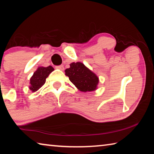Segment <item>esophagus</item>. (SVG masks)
Segmentation results:
<instances>
[{"instance_id": "obj_1", "label": "esophagus", "mask_w": 154, "mask_h": 154, "mask_svg": "<svg viewBox=\"0 0 154 154\" xmlns=\"http://www.w3.org/2000/svg\"><path fill=\"white\" fill-rule=\"evenodd\" d=\"M56 68L57 69H59V70H61V71H63L64 69V67L63 65H59V66H56Z\"/></svg>"}]
</instances>
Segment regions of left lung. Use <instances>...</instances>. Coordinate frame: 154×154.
I'll use <instances>...</instances> for the list:
<instances>
[{
    "label": "left lung",
    "mask_w": 154,
    "mask_h": 154,
    "mask_svg": "<svg viewBox=\"0 0 154 154\" xmlns=\"http://www.w3.org/2000/svg\"><path fill=\"white\" fill-rule=\"evenodd\" d=\"M65 75L82 92H90L96 89L98 78L93 72L81 62H72L69 69L65 70Z\"/></svg>",
    "instance_id": "left-lung-1"
}]
</instances>
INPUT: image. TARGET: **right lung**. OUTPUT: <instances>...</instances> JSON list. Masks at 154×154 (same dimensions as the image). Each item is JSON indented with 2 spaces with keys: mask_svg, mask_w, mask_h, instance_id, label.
Listing matches in <instances>:
<instances>
[{
  "mask_svg": "<svg viewBox=\"0 0 154 154\" xmlns=\"http://www.w3.org/2000/svg\"><path fill=\"white\" fill-rule=\"evenodd\" d=\"M54 70V68L51 66L48 67H38L30 78V90L34 92L42 87L45 84L46 78Z\"/></svg>",
  "mask_w": 154,
  "mask_h": 154,
  "instance_id": "1",
  "label": "right lung"
}]
</instances>
